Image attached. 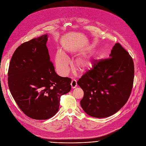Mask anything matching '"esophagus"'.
I'll list each match as a JSON object with an SVG mask.
<instances>
[{
  "mask_svg": "<svg viewBox=\"0 0 146 146\" xmlns=\"http://www.w3.org/2000/svg\"><path fill=\"white\" fill-rule=\"evenodd\" d=\"M70 85H71V87L72 88H75L77 86V81L75 80H72V81L70 83Z\"/></svg>",
  "mask_w": 146,
  "mask_h": 146,
  "instance_id": "esophagus-1",
  "label": "esophagus"
}]
</instances>
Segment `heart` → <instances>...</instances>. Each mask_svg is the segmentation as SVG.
I'll return each instance as SVG.
<instances>
[{
	"mask_svg": "<svg viewBox=\"0 0 146 146\" xmlns=\"http://www.w3.org/2000/svg\"><path fill=\"white\" fill-rule=\"evenodd\" d=\"M93 60L91 56L77 58L74 62V70L80 73L86 72L92 68ZM69 60L64 53L61 51H58L55 56V64L58 72L62 76L65 75L69 70Z\"/></svg>",
	"mask_w": 146,
	"mask_h": 146,
	"instance_id": "obj_1",
	"label": "heart"
}]
</instances>
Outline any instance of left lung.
I'll list each match as a JSON object with an SVG mask.
<instances>
[{"instance_id": "1", "label": "left lung", "mask_w": 146, "mask_h": 146, "mask_svg": "<svg viewBox=\"0 0 146 146\" xmlns=\"http://www.w3.org/2000/svg\"><path fill=\"white\" fill-rule=\"evenodd\" d=\"M133 79L132 58L119 43H116L109 58L97 61L78 80L77 84L84 91L81 108L95 118L113 115L127 102Z\"/></svg>"}]
</instances>
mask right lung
<instances>
[{
    "label": "right lung",
    "instance_id": "1",
    "mask_svg": "<svg viewBox=\"0 0 146 146\" xmlns=\"http://www.w3.org/2000/svg\"><path fill=\"white\" fill-rule=\"evenodd\" d=\"M47 35L33 38L14 51L8 84L19 109L28 117L47 119L58 111L60 96L71 90V78L55 72L46 46Z\"/></svg>",
    "mask_w": 146,
    "mask_h": 146
}]
</instances>
